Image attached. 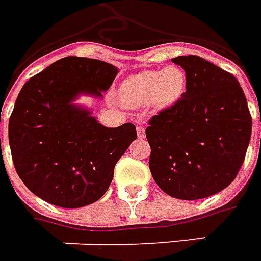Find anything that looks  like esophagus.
Returning a JSON list of instances; mask_svg holds the SVG:
<instances>
[{"label": "esophagus", "mask_w": 261, "mask_h": 261, "mask_svg": "<svg viewBox=\"0 0 261 261\" xmlns=\"http://www.w3.org/2000/svg\"><path fill=\"white\" fill-rule=\"evenodd\" d=\"M137 136L138 138H145V128L142 125H137Z\"/></svg>", "instance_id": "34e87169"}]
</instances>
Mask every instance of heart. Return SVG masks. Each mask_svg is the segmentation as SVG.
Here are the masks:
<instances>
[{
  "mask_svg": "<svg viewBox=\"0 0 261 261\" xmlns=\"http://www.w3.org/2000/svg\"><path fill=\"white\" fill-rule=\"evenodd\" d=\"M187 88V74L171 65L162 70H144L125 79L119 88V99L131 109L150 105L165 111L182 98Z\"/></svg>",
  "mask_w": 261,
  "mask_h": 261,
  "instance_id": "obj_1",
  "label": "heart"
}]
</instances>
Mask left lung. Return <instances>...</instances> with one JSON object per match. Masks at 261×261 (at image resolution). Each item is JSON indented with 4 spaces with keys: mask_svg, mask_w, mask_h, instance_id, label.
Returning a JSON list of instances; mask_svg holds the SVG:
<instances>
[{
    "mask_svg": "<svg viewBox=\"0 0 261 261\" xmlns=\"http://www.w3.org/2000/svg\"><path fill=\"white\" fill-rule=\"evenodd\" d=\"M171 61L187 74V91L146 128L149 169L173 198L195 200L227 188L244 163L252 117L238 80L196 55Z\"/></svg>",
    "mask_w": 261,
    "mask_h": 261,
    "instance_id": "obj_1",
    "label": "left lung"
}]
</instances>
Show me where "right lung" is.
Returning <instances> with one entry per match:
<instances>
[{
	"label": "right lung",
	"mask_w": 261,
	"mask_h": 261,
	"mask_svg": "<svg viewBox=\"0 0 261 261\" xmlns=\"http://www.w3.org/2000/svg\"><path fill=\"white\" fill-rule=\"evenodd\" d=\"M119 69L90 58L66 57L29 80L9 119V146L17 175L33 194L76 209L101 199L117 160L137 140L136 125L105 127L82 95L103 98Z\"/></svg>",
	"instance_id": "add662e5"
}]
</instances>
